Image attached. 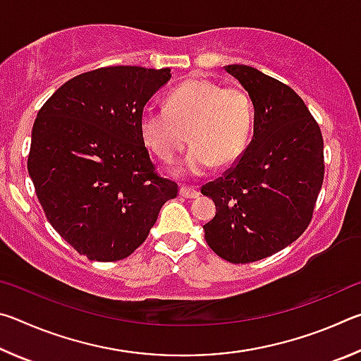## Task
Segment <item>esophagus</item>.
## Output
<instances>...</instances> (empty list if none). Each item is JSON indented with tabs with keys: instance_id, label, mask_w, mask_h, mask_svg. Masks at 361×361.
<instances>
[{
	"instance_id": "obj_1",
	"label": "esophagus",
	"mask_w": 361,
	"mask_h": 361,
	"mask_svg": "<svg viewBox=\"0 0 361 361\" xmlns=\"http://www.w3.org/2000/svg\"><path fill=\"white\" fill-rule=\"evenodd\" d=\"M180 195H181V197H186V199H195V197H199L200 192L192 186H181L180 188Z\"/></svg>"
}]
</instances>
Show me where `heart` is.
Returning <instances> with one entry per match:
<instances>
[{
    "mask_svg": "<svg viewBox=\"0 0 361 361\" xmlns=\"http://www.w3.org/2000/svg\"><path fill=\"white\" fill-rule=\"evenodd\" d=\"M252 102L239 85L189 79L172 90L167 106L146 108L140 129L145 143L164 162H173L189 138L194 146L178 167L183 175H202L229 166L245 149L252 129Z\"/></svg>",
    "mask_w": 361,
    "mask_h": 361,
    "instance_id": "1",
    "label": "heart"
}]
</instances>
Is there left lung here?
I'll use <instances>...</instances> for the list:
<instances>
[{
  "label": "left lung",
  "instance_id": "left-lung-1",
  "mask_svg": "<svg viewBox=\"0 0 361 361\" xmlns=\"http://www.w3.org/2000/svg\"><path fill=\"white\" fill-rule=\"evenodd\" d=\"M224 70L253 102V138L234 167L200 189L216 205L204 231L219 258L247 264L280 252L307 229L325 175L323 137L288 85L253 66Z\"/></svg>",
  "mask_w": 361,
  "mask_h": 361
}]
</instances>
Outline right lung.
<instances>
[{"instance_id": "right-lung-1", "label": "right lung", "mask_w": 361, "mask_h": 361, "mask_svg": "<svg viewBox=\"0 0 361 361\" xmlns=\"http://www.w3.org/2000/svg\"><path fill=\"white\" fill-rule=\"evenodd\" d=\"M170 78L169 68H97L66 81L36 116L30 178L47 221L89 259L132 255L178 194L140 129L146 102Z\"/></svg>"}]
</instances>
